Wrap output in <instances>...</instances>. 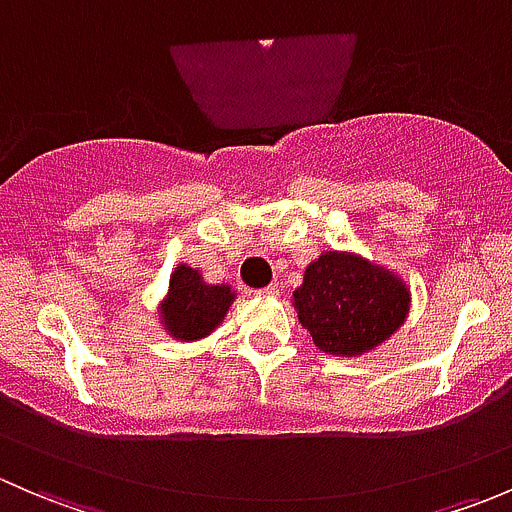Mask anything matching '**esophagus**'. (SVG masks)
<instances>
[{"instance_id":"1","label":"esophagus","mask_w":512,"mask_h":512,"mask_svg":"<svg viewBox=\"0 0 512 512\" xmlns=\"http://www.w3.org/2000/svg\"><path fill=\"white\" fill-rule=\"evenodd\" d=\"M257 297H270V299H275V297H280V289H277V285H270V287H262V289H257Z\"/></svg>"}]
</instances>
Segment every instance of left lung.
<instances>
[{
	"label": "left lung",
	"mask_w": 512,
	"mask_h": 512,
	"mask_svg": "<svg viewBox=\"0 0 512 512\" xmlns=\"http://www.w3.org/2000/svg\"><path fill=\"white\" fill-rule=\"evenodd\" d=\"M292 304L319 352L361 356L404 327L411 289L359 252L327 250L304 267Z\"/></svg>",
	"instance_id": "left-lung-1"
}]
</instances>
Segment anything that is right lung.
Masks as SVG:
<instances>
[{"label":"right lung","instance_id":"right-lung-1","mask_svg":"<svg viewBox=\"0 0 512 512\" xmlns=\"http://www.w3.org/2000/svg\"><path fill=\"white\" fill-rule=\"evenodd\" d=\"M235 299L232 285H210L203 272L183 262L173 270L168 292L158 302V324L178 342H200L225 322Z\"/></svg>","mask_w":512,"mask_h":512}]
</instances>
